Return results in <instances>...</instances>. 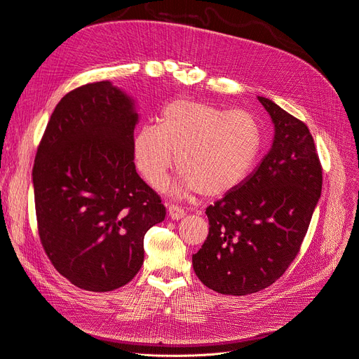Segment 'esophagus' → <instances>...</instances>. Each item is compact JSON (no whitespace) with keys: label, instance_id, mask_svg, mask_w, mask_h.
I'll list each match as a JSON object with an SVG mask.
<instances>
[{"label":"esophagus","instance_id":"1","mask_svg":"<svg viewBox=\"0 0 359 359\" xmlns=\"http://www.w3.org/2000/svg\"><path fill=\"white\" fill-rule=\"evenodd\" d=\"M184 215H187V212L180 209V207H177V205L168 207V216L172 219V221H179V219H182Z\"/></svg>","mask_w":359,"mask_h":359}]
</instances>
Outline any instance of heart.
I'll list each match as a JSON object with an SVG mask.
<instances>
[{
  "instance_id": "obj_1",
  "label": "heart",
  "mask_w": 359,
  "mask_h": 359,
  "mask_svg": "<svg viewBox=\"0 0 359 359\" xmlns=\"http://www.w3.org/2000/svg\"><path fill=\"white\" fill-rule=\"evenodd\" d=\"M264 131L255 114L179 98L161 111L159 125L146 123L134 137V159L154 188L168 171H182L175 194L222 196L248 177L261 155ZM178 156L176 157L175 155Z\"/></svg>"
}]
</instances>
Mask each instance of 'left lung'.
Instances as JSON below:
<instances>
[{"label": "left lung", "instance_id": "8db88e82", "mask_svg": "<svg viewBox=\"0 0 359 359\" xmlns=\"http://www.w3.org/2000/svg\"><path fill=\"white\" fill-rule=\"evenodd\" d=\"M274 123L270 152L252 175L205 209L209 236L192 255L213 291L248 295L273 285L295 259L320 198L322 165L307 125L258 97Z\"/></svg>", "mask_w": 359, "mask_h": 359}]
</instances>
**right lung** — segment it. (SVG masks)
<instances>
[{"label": "right lung", "mask_w": 359, "mask_h": 359, "mask_svg": "<svg viewBox=\"0 0 359 359\" xmlns=\"http://www.w3.org/2000/svg\"><path fill=\"white\" fill-rule=\"evenodd\" d=\"M134 101L109 80L57 102L32 168L39 236L56 271L80 289L107 292L134 279L161 196L134 164Z\"/></svg>", "instance_id": "right-lung-1"}]
</instances>
